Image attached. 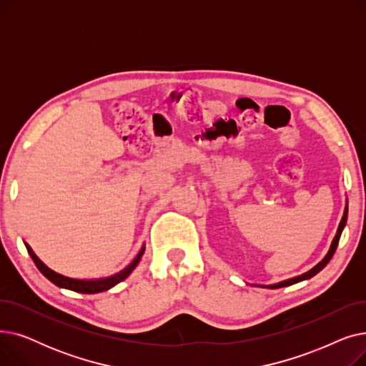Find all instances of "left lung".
I'll return each mask as SVG.
<instances>
[{"instance_id": "1", "label": "left lung", "mask_w": 366, "mask_h": 366, "mask_svg": "<svg viewBox=\"0 0 366 366\" xmlns=\"http://www.w3.org/2000/svg\"><path fill=\"white\" fill-rule=\"evenodd\" d=\"M347 212H349V206H347V203H345L344 214H342V218H341V221H340V225H338V229H337V234H335V237H334V240H332V243H331L330 251H328V254L325 255V258H323L319 264H316V265L312 268V270H309L307 273H302V274H300V276H297V277H292V279H287V280H283V282L274 283V285H262L261 287H270V290H277V287L291 286V285H294V283H298V282L307 280V279L313 277L315 274H317V273L322 270V268L331 261L332 255L335 254V249H337V246H338V242H340L341 233H342V229H344V227H345V222H347ZM254 286H259V285H254Z\"/></svg>"}]
</instances>
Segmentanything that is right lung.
Returning a JSON list of instances; mask_svg holds the SVG:
<instances>
[{
	"instance_id": "obj_1",
	"label": "right lung",
	"mask_w": 366,
	"mask_h": 366,
	"mask_svg": "<svg viewBox=\"0 0 366 366\" xmlns=\"http://www.w3.org/2000/svg\"><path fill=\"white\" fill-rule=\"evenodd\" d=\"M24 243H25L26 251H28L29 257L32 258V261L35 262L38 270H40L51 283H54L56 286H59V287H64V290H69V291L80 292V294H98V292H104V291L111 290L112 286L123 282L124 279H127L130 276V273L134 270V268H137V265L139 264V261H141V258H142V255L145 252V244H142L139 254L134 257V259L126 268H123L122 272L115 273V274H112L109 277H102V279H74V277H68V276H64L61 273L51 270L50 267H47L40 258L35 255V252L32 251V247L26 242H24Z\"/></svg>"
}]
</instances>
